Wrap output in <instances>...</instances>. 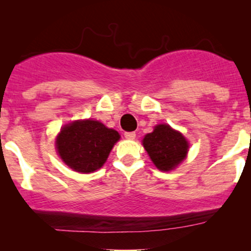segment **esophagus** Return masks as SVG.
<instances>
[{
    "mask_svg": "<svg viewBox=\"0 0 251 251\" xmlns=\"http://www.w3.org/2000/svg\"><path fill=\"white\" fill-rule=\"evenodd\" d=\"M125 138H127V139H134L135 132H125Z\"/></svg>",
    "mask_w": 251,
    "mask_h": 251,
    "instance_id": "esophagus-1",
    "label": "esophagus"
}]
</instances>
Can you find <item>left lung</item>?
<instances>
[{
    "label": "left lung",
    "instance_id": "8db88e82",
    "mask_svg": "<svg viewBox=\"0 0 251 251\" xmlns=\"http://www.w3.org/2000/svg\"><path fill=\"white\" fill-rule=\"evenodd\" d=\"M143 145L154 163L162 171L175 169L188 153L189 144L179 132L169 125H158L152 133L145 135Z\"/></svg>",
    "mask_w": 251,
    "mask_h": 251
}]
</instances>
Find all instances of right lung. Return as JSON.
Wrapping results in <instances>:
<instances>
[{
    "label": "right lung",
    "instance_id": "1",
    "mask_svg": "<svg viewBox=\"0 0 251 251\" xmlns=\"http://www.w3.org/2000/svg\"><path fill=\"white\" fill-rule=\"evenodd\" d=\"M119 138L117 131L101 123L82 120L61 129L56 138V149L71 169L89 174L101 168Z\"/></svg>",
    "mask_w": 251,
    "mask_h": 251
}]
</instances>
